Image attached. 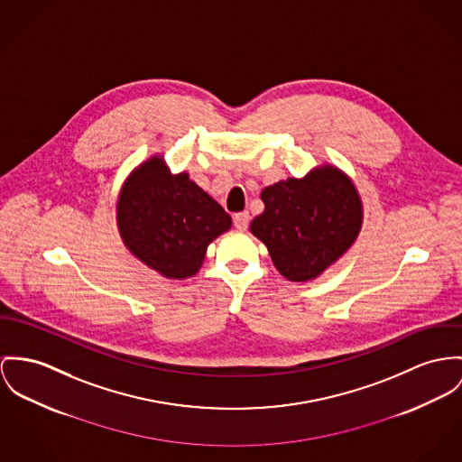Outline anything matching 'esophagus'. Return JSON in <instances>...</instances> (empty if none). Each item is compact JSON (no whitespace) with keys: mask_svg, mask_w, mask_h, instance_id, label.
<instances>
[{"mask_svg":"<svg viewBox=\"0 0 462 462\" xmlns=\"http://www.w3.org/2000/svg\"><path fill=\"white\" fill-rule=\"evenodd\" d=\"M234 225H236V228H237V230H246L249 225L248 211L234 214Z\"/></svg>","mask_w":462,"mask_h":462,"instance_id":"34e87169","label":"esophagus"}]
</instances>
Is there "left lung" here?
<instances>
[{"instance_id": "obj_1", "label": "left lung", "mask_w": 462, "mask_h": 462, "mask_svg": "<svg viewBox=\"0 0 462 462\" xmlns=\"http://www.w3.org/2000/svg\"><path fill=\"white\" fill-rule=\"evenodd\" d=\"M263 213L251 225L274 267L288 282L304 283L336 263L360 234L364 208L354 180L323 163L304 178H288L262 191Z\"/></svg>"}]
</instances>
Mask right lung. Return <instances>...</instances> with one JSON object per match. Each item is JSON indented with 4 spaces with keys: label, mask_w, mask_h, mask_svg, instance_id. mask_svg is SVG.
Segmentation results:
<instances>
[{
    "label": "right lung",
    "mask_w": 462,
    "mask_h": 462,
    "mask_svg": "<svg viewBox=\"0 0 462 462\" xmlns=\"http://www.w3.org/2000/svg\"><path fill=\"white\" fill-rule=\"evenodd\" d=\"M116 219L135 258L179 282L199 273L208 246L232 226L230 214L188 172L172 174L163 154H152L125 179Z\"/></svg>",
    "instance_id": "1"
}]
</instances>
